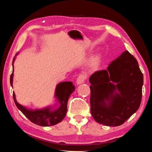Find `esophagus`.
Instances as JSON below:
<instances>
[{
	"label": "esophagus",
	"mask_w": 152,
	"mask_h": 152,
	"mask_svg": "<svg viewBox=\"0 0 152 152\" xmlns=\"http://www.w3.org/2000/svg\"><path fill=\"white\" fill-rule=\"evenodd\" d=\"M85 79V76L84 74H80L78 76V78L76 79V84L77 85H80L83 83H84Z\"/></svg>",
	"instance_id": "34e87169"
}]
</instances>
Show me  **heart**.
Instances as JSON below:
<instances>
[{
    "label": "heart",
    "instance_id": "obj_1",
    "mask_svg": "<svg viewBox=\"0 0 152 152\" xmlns=\"http://www.w3.org/2000/svg\"><path fill=\"white\" fill-rule=\"evenodd\" d=\"M102 63V57L99 54H97L90 58L87 64L88 69L91 72H96L100 67Z\"/></svg>",
    "mask_w": 152,
    "mask_h": 152
}]
</instances>
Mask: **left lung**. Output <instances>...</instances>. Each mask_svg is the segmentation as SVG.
Returning <instances> with one entry per match:
<instances>
[{
    "mask_svg": "<svg viewBox=\"0 0 152 152\" xmlns=\"http://www.w3.org/2000/svg\"><path fill=\"white\" fill-rule=\"evenodd\" d=\"M89 83L91 113L99 124L121 125L141 105L143 75L128 51L113 61L106 70L93 74Z\"/></svg>",
    "mask_w": 152,
    "mask_h": 152,
    "instance_id": "left-lung-1",
    "label": "left lung"
}]
</instances>
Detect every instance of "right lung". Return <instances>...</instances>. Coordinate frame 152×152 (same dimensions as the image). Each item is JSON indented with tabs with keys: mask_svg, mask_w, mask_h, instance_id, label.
<instances>
[{
	"mask_svg": "<svg viewBox=\"0 0 152 152\" xmlns=\"http://www.w3.org/2000/svg\"><path fill=\"white\" fill-rule=\"evenodd\" d=\"M18 53L15 54L16 56ZM15 57L13 58L12 66L13 72L10 77V84L13 87V62ZM75 90V87L72 82H62L58 84L55 90V98L59 104V106L56 109H52L50 106L42 109L31 110L24 107L16 101L14 92L13 93V97L14 102L17 108L33 124L41 126H50L56 125L62 121L67 113V101L70 95Z\"/></svg>",
	"mask_w": 152,
	"mask_h": 152,
	"instance_id": "1",
	"label": "right lung"
}]
</instances>
